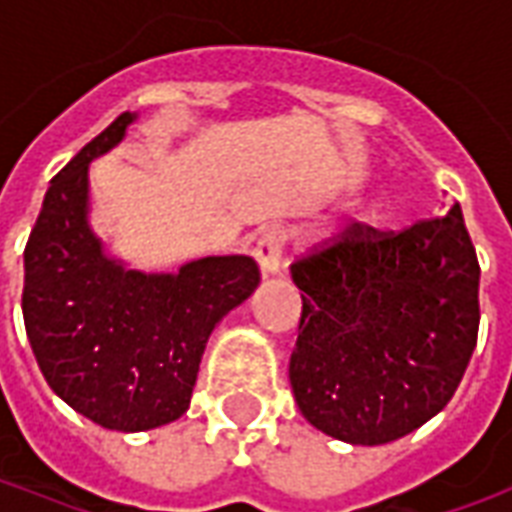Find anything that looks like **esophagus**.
I'll use <instances>...</instances> for the list:
<instances>
[{
    "mask_svg": "<svg viewBox=\"0 0 512 512\" xmlns=\"http://www.w3.org/2000/svg\"><path fill=\"white\" fill-rule=\"evenodd\" d=\"M282 246H285V230L279 224L266 227L255 244V260L260 263L263 274H277L279 271V257H282Z\"/></svg>",
    "mask_w": 512,
    "mask_h": 512,
    "instance_id": "esophagus-1",
    "label": "esophagus"
}]
</instances>
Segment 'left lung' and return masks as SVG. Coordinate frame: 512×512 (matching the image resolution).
I'll use <instances>...</instances> for the list:
<instances>
[{
	"instance_id": "obj_1",
	"label": "left lung",
	"mask_w": 512,
	"mask_h": 512,
	"mask_svg": "<svg viewBox=\"0 0 512 512\" xmlns=\"http://www.w3.org/2000/svg\"><path fill=\"white\" fill-rule=\"evenodd\" d=\"M290 271L301 290L290 386L315 428L376 447L450 403L480 329L461 205L397 233L351 222Z\"/></svg>"
}]
</instances>
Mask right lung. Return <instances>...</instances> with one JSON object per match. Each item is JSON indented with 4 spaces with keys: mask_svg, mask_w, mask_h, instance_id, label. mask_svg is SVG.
Returning a JSON list of instances; mask_svg holds the SVG:
<instances>
[{
    "mask_svg": "<svg viewBox=\"0 0 512 512\" xmlns=\"http://www.w3.org/2000/svg\"><path fill=\"white\" fill-rule=\"evenodd\" d=\"M120 115L51 178L24 249L21 310L43 378L82 417L150 430L189 408L213 326L252 296V257H202L178 274H142L104 255L87 224V167L115 147Z\"/></svg>",
    "mask_w": 512,
    "mask_h": 512,
    "instance_id": "right-lung-1",
    "label": "right lung"
}]
</instances>
